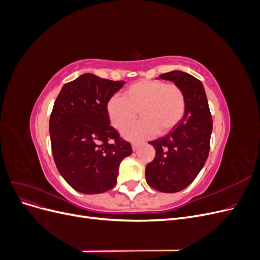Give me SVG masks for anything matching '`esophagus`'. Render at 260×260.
<instances>
[{
	"instance_id": "obj_1",
	"label": "esophagus",
	"mask_w": 260,
	"mask_h": 260,
	"mask_svg": "<svg viewBox=\"0 0 260 260\" xmlns=\"http://www.w3.org/2000/svg\"><path fill=\"white\" fill-rule=\"evenodd\" d=\"M131 146H132V149H133V151H137L138 147L140 146V143H139V142H133V143L131 144Z\"/></svg>"
}]
</instances>
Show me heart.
I'll return each mask as SVG.
<instances>
[{
  "mask_svg": "<svg viewBox=\"0 0 260 260\" xmlns=\"http://www.w3.org/2000/svg\"><path fill=\"white\" fill-rule=\"evenodd\" d=\"M143 118L122 133L128 140H142L165 135L175 128L185 112V95L179 85L159 80H140L129 85L123 98L113 95L107 101L106 112L112 125L123 130L136 117Z\"/></svg>",
  "mask_w": 260,
  "mask_h": 260,
  "instance_id": "b5f03b06",
  "label": "heart"
}]
</instances>
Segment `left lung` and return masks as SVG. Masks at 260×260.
I'll list each match as a JSON object with an SVG mask.
<instances>
[{
  "label": "left lung",
  "instance_id": "left-lung-1",
  "mask_svg": "<svg viewBox=\"0 0 260 260\" xmlns=\"http://www.w3.org/2000/svg\"><path fill=\"white\" fill-rule=\"evenodd\" d=\"M175 82L185 95L182 119L165 137L151 141L155 158L145 169L146 182L155 190L176 193L190 185L209 153L212 119L203 83L190 74L174 70L159 76Z\"/></svg>",
  "mask_w": 260,
  "mask_h": 260
}]
</instances>
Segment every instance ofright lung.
Wrapping results in <instances>:
<instances>
[{
    "label": "right lung",
    "mask_w": 260,
    "mask_h": 260,
    "mask_svg": "<svg viewBox=\"0 0 260 260\" xmlns=\"http://www.w3.org/2000/svg\"><path fill=\"white\" fill-rule=\"evenodd\" d=\"M124 81L83 74L62 86L50 118L54 161L61 177L83 194L104 193L117 182L121 160L132 154L111 124L107 101Z\"/></svg>",
    "instance_id": "right-lung-1"
}]
</instances>
